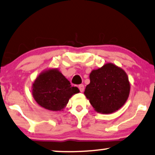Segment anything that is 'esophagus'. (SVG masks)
I'll return each mask as SVG.
<instances>
[{
	"mask_svg": "<svg viewBox=\"0 0 155 155\" xmlns=\"http://www.w3.org/2000/svg\"><path fill=\"white\" fill-rule=\"evenodd\" d=\"M79 88L80 91L83 92L84 91V84H80V85H79Z\"/></svg>",
	"mask_w": 155,
	"mask_h": 155,
	"instance_id": "1",
	"label": "esophagus"
}]
</instances>
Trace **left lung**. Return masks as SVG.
Segmentation results:
<instances>
[{
    "label": "left lung",
    "instance_id": "left-lung-1",
    "mask_svg": "<svg viewBox=\"0 0 155 155\" xmlns=\"http://www.w3.org/2000/svg\"><path fill=\"white\" fill-rule=\"evenodd\" d=\"M130 89L126 73L109 63L91 71L84 94L97 112L111 113L125 104Z\"/></svg>",
    "mask_w": 155,
    "mask_h": 155
}]
</instances>
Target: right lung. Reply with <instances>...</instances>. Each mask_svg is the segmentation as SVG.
Instances as JSON below:
<instances>
[{"label":"right lung","mask_w":155,"mask_h":155,"mask_svg":"<svg viewBox=\"0 0 155 155\" xmlns=\"http://www.w3.org/2000/svg\"><path fill=\"white\" fill-rule=\"evenodd\" d=\"M79 92L57 69L41 74L32 86V95L36 102L47 110H61L68 104L72 95Z\"/></svg>","instance_id":"right-lung-1"}]
</instances>
